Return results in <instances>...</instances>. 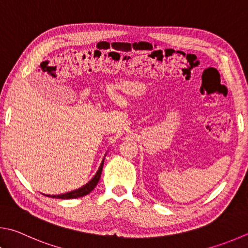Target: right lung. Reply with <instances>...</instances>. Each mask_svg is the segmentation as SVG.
I'll use <instances>...</instances> for the list:
<instances>
[{
  "label": "right lung",
  "mask_w": 248,
  "mask_h": 248,
  "mask_svg": "<svg viewBox=\"0 0 248 248\" xmlns=\"http://www.w3.org/2000/svg\"><path fill=\"white\" fill-rule=\"evenodd\" d=\"M107 154V153H106ZM105 154V155H106ZM104 159H105V156L104 158H103L102 163L100 165V167H98L96 173L94 174V177L90 180V181L84 184L79 188H76L74 191H70V192H67L64 193V194H58V195H47V194H44L48 197H53V199H61V200H71V199H78V197H82L84 195L89 194L90 192H91L94 187L96 186V184L100 181V178H101V174H102V170H103V165H104Z\"/></svg>",
  "instance_id": "right-lung-1"
}]
</instances>
